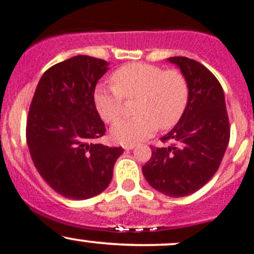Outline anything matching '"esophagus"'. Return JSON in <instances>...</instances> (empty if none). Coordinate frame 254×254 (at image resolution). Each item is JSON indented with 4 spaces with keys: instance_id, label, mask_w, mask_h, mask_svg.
Masks as SVG:
<instances>
[{
    "instance_id": "1",
    "label": "esophagus",
    "mask_w": 254,
    "mask_h": 254,
    "mask_svg": "<svg viewBox=\"0 0 254 254\" xmlns=\"http://www.w3.org/2000/svg\"><path fill=\"white\" fill-rule=\"evenodd\" d=\"M135 148V145H125L124 146V149H127V151H129V149H134Z\"/></svg>"
}]
</instances>
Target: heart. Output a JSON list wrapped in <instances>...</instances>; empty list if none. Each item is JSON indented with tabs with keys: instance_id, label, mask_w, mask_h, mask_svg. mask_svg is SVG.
Instances as JSON below:
<instances>
[{
	"instance_id": "heart-1",
	"label": "heart",
	"mask_w": 254,
	"mask_h": 254,
	"mask_svg": "<svg viewBox=\"0 0 254 254\" xmlns=\"http://www.w3.org/2000/svg\"><path fill=\"white\" fill-rule=\"evenodd\" d=\"M114 89L97 86L93 103L105 122L112 123L122 113V98L137 97L134 118L114 123L111 136L122 145H132L156 132L157 127H174L185 112L189 86L180 71L163 70L157 65L131 63L117 69L111 76Z\"/></svg>"
}]
</instances>
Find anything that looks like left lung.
Here are the masks:
<instances>
[{
  "label": "left lung",
  "instance_id": "left-lung-1",
  "mask_svg": "<svg viewBox=\"0 0 254 254\" xmlns=\"http://www.w3.org/2000/svg\"><path fill=\"white\" fill-rule=\"evenodd\" d=\"M167 61L175 64L188 81V106L175 127L161 138L174 145L153 147L142 173L161 193L184 197L199 190L215 174L228 147L230 127L225 96L217 78L190 58Z\"/></svg>",
  "mask_w": 254,
  "mask_h": 254
}]
</instances>
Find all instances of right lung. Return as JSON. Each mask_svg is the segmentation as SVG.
I'll list each match as a JSON object with an SVG mask.
<instances>
[{"instance_id":"1","label":"right lung","mask_w":254,"mask_h":254,"mask_svg":"<svg viewBox=\"0 0 254 254\" xmlns=\"http://www.w3.org/2000/svg\"><path fill=\"white\" fill-rule=\"evenodd\" d=\"M108 69V62L90 56L69 58L45 71L31 101L26 123L31 159L66 198L81 201L105 191L124 152L93 142L106 131L93 92Z\"/></svg>"}]
</instances>
